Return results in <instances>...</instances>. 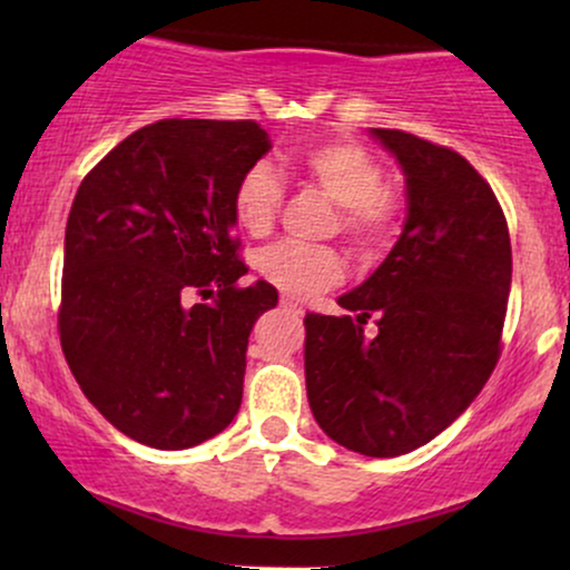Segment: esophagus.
I'll return each mask as SVG.
<instances>
[{
  "label": "esophagus",
  "mask_w": 570,
  "mask_h": 570,
  "mask_svg": "<svg viewBox=\"0 0 570 570\" xmlns=\"http://www.w3.org/2000/svg\"><path fill=\"white\" fill-rule=\"evenodd\" d=\"M281 307H284V311L294 313V316H303V305L294 303V299H281Z\"/></svg>",
  "instance_id": "34e87169"
}]
</instances>
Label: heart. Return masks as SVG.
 Segmentation results:
<instances>
[{
	"mask_svg": "<svg viewBox=\"0 0 570 570\" xmlns=\"http://www.w3.org/2000/svg\"><path fill=\"white\" fill-rule=\"evenodd\" d=\"M299 176L340 206V233L362 254H377L394 238L399 227L396 195L383 185V168L364 147L353 141H322L294 158ZM284 185L271 166L257 163L238 179L233 193L235 219L248 235H267L276 225ZM257 271L267 284L286 297L313 294L340 284L345 273L343 257L330 246L276 244L265 248Z\"/></svg>",
	"mask_w": 570,
	"mask_h": 570,
	"instance_id": "b5f03b06",
	"label": "heart"
}]
</instances>
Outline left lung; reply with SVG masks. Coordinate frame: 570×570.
I'll list each match as a JSON object with an SVG mask.
<instances>
[{
    "instance_id": "1",
    "label": "left lung",
    "mask_w": 570,
    "mask_h": 570,
    "mask_svg": "<svg viewBox=\"0 0 570 570\" xmlns=\"http://www.w3.org/2000/svg\"><path fill=\"white\" fill-rule=\"evenodd\" d=\"M404 174L407 217L345 316H305V385L330 440L396 458L466 412L501 353L512 244L493 189L453 149L370 128ZM379 318L375 336L363 332Z\"/></svg>"
}]
</instances>
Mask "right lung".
Masks as SVG:
<instances>
[{
    "mask_svg": "<svg viewBox=\"0 0 570 570\" xmlns=\"http://www.w3.org/2000/svg\"><path fill=\"white\" fill-rule=\"evenodd\" d=\"M252 120H160L82 179L67 219L61 348L130 440L185 450L230 426L254 324L276 286H238V179L271 149ZM200 293L212 304H189Z\"/></svg>",
    "mask_w": 570,
    "mask_h": 570,
    "instance_id": "add662e5",
    "label": "right lung"
}]
</instances>
